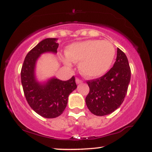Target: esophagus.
<instances>
[{"instance_id":"esophagus-1","label":"esophagus","mask_w":152,"mask_h":152,"mask_svg":"<svg viewBox=\"0 0 152 152\" xmlns=\"http://www.w3.org/2000/svg\"><path fill=\"white\" fill-rule=\"evenodd\" d=\"M76 83H77V84H79V83H82V81L81 79H79L78 78H76Z\"/></svg>"}]
</instances>
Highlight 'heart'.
Here are the masks:
<instances>
[{
    "label": "heart",
    "mask_w": 152,
    "mask_h": 152,
    "mask_svg": "<svg viewBox=\"0 0 152 152\" xmlns=\"http://www.w3.org/2000/svg\"><path fill=\"white\" fill-rule=\"evenodd\" d=\"M114 46L108 41L87 40L74 43L66 50L64 62H79L78 69L83 76L95 78L104 76L109 70L115 57Z\"/></svg>",
    "instance_id": "heart-1"
}]
</instances>
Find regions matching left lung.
I'll return each mask as SVG.
<instances>
[{"label": "left lung", "instance_id": "1", "mask_svg": "<svg viewBox=\"0 0 152 152\" xmlns=\"http://www.w3.org/2000/svg\"><path fill=\"white\" fill-rule=\"evenodd\" d=\"M131 79V69L126 54L117 48V56L110 70L96 79L86 81L89 93L86 104L96 116H105L117 109L124 100Z\"/></svg>", "mask_w": 152, "mask_h": 152}]
</instances>
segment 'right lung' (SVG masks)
<instances>
[{"mask_svg": "<svg viewBox=\"0 0 152 152\" xmlns=\"http://www.w3.org/2000/svg\"><path fill=\"white\" fill-rule=\"evenodd\" d=\"M56 38H46L38 43L26 55L20 71L24 95L31 109L43 117H58L64 112L68 97L76 88L75 77L68 81L53 78L46 83H40L35 77L36 61L41 54L46 52L56 53L58 43Z\"/></svg>", "mask_w": 152, "mask_h": 152, "instance_id": "1", "label": "right lung"}]
</instances>
